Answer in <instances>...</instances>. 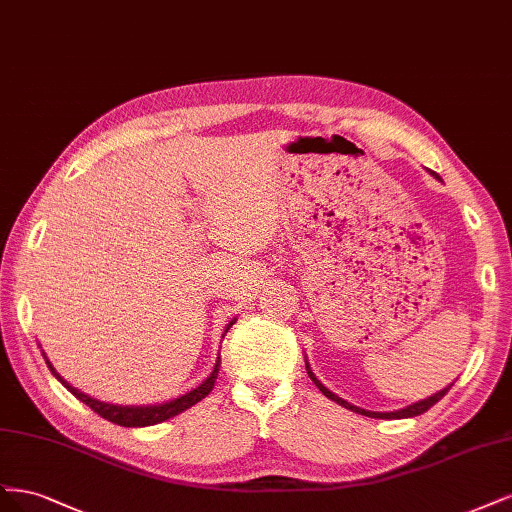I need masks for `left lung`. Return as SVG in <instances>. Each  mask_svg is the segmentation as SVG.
<instances>
[{
    "instance_id": "left-lung-1",
    "label": "left lung",
    "mask_w": 512,
    "mask_h": 512,
    "mask_svg": "<svg viewBox=\"0 0 512 512\" xmlns=\"http://www.w3.org/2000/svg\"><path fill=\"white\" fill-rule=\"evenodd\" d=\"M434 174V172H432ZM436 176V174H434ZM438 178V176H436ZM306 372H308V376L312 378V383H315L317 387H319V391L325 395V398H329L332 402H336V404H340V406H344V408H349V410H353V412H357V415H364V417H372V419H410V417H417V415H423L425 410H430L438 400H442L444 395H447V391L453 387V383L449 385V387H444V389H440L438 393H434V395H430V398H425V400H419V402H415V404H410V406H406V408H400V410H393V412H376V410H366V408H359V406H355V404H349L346 400H342V398H338V395L334 393V391H329L319 378L315 376V372L310 370V366H308V361H306Z\"/></svg>"
}]
</instances>
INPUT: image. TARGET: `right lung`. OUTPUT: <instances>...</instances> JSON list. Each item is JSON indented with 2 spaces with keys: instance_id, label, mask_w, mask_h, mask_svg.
I'll return each instance as SVG.
<instances>
[{
  "instance_id": "add662e5",
  "label": "right lung",
  "mask_w": 512,
  "mask_h": 512,
  "mask_svg": "<svg viewBox=\"0 0 512 512\" xmlns=\"http://www.w3.org/2000/svg\"><path fill=\"white\" fill-rule=\"evenodd\" d=\"M234 323H236V319H232V321L227 323L225 332H223V338H225V334H227V329L232 327ZM40 349H42V344H40ZM42 355H44V359H46L48 370L53 372V376L57 378V381H59L65 389H68L72 395H76V398H78L82 404H87L89 408H93L100 417H104V419H108V421H112V423H117V425H123V427L157 425V423H163V421H168V419L180 415V412H185V410L191 408L193 404L202 402V400L206 398V395L212 391L214 383H217L219 368H221V357H217V364H214L212 372L208 374V378H206L204 383H200L195 389L187 391L185 395H178V398H174V400H170V402H163V404H146V406H123V404H110V402H102V400H97V398H91V395L82 393L80 389L72 387V385H70L68 381H65V378L55 370V366L51 364V359L46 357L44 351H42Z\"/></svg>"
}]
</instances>
